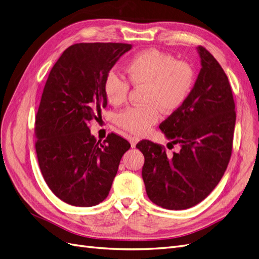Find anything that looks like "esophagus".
<instances>
[{"mask_svg":"<svg viewBox=\"0 0 259 259\" xmlns=\"http://www.w3.org/2000/svg\"><path fill=\"white\" fill-rule=\"evenodd\" d=\"M138 142H139V138H138V137H136V136H131V137H130V143H131V146H132L133 148L136 147V145H137Z\"/></svg>","mask_w":259,"mask_h":259,"instance_id":"34e87169","label":"esophagus"}]
</instances>
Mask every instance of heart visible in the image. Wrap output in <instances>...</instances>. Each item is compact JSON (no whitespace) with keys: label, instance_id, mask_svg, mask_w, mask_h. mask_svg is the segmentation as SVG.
<instances>
[{"label":"heart","instance_id":"obj_1","mask_svg":"<svg viewBox=\"0 0 259 259\" xmlns=\"http://www.w3.org/2000/svg\"><path fill=\"white\" fill-rule=\"evenodd\" d=\"M134 86H144L145 106L131 107L117 114L116 122L125 131L143 135L159 121L161 111L170 114L184 105L192 92L195 72L190 64L159 50H147L133 56L125 67ZM131 85L126 79L109 71L104 92L112 106H121L128 98Z\"/></svg>","mask_w":259,"mask_h":259}]
</instances>
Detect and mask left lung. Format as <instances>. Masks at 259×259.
Segmentation results:
<instances>
[{
    "label": "left lung",
    "instance_id": "8db88e82",
    "mask_svg": "<svg viewBox=\"0 0 259 259\" xmlns=\"http://www.w3.org/2000/svg\"><path fill=\"white\" fill-rule=\"evenodd\" d=\"M202 68L192 92L160 128L180 150L144 139L143 179L149 199L167 209L190 208L221 182L231 158L236 111L231 86L222 66L205 48H198ZM174 147V146H173Z\"/></svg>",
    "mask_w": 259,
    "mask_h": 259
}]
</instances>
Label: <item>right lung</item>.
Here are the masks:
<instances>
[{"label": "right lung", "mask_w": 259, "mask_h": 259, "mask_svg": "<svg viewBox=\"0 0 259 259\" xmlns=\"http://www.w3.org/2000/svg\"><path fill=\"white\" fill-rule=\"evenodd\" d=\"M126 43H76L61 54L45 83L35 116L38 166L52 192L70 205L99 204L131 145L110 133L103 143L90 124L107 106L104 81Z\"/></svg>", "instance_id": "right-lung-1"}]
</instances>
